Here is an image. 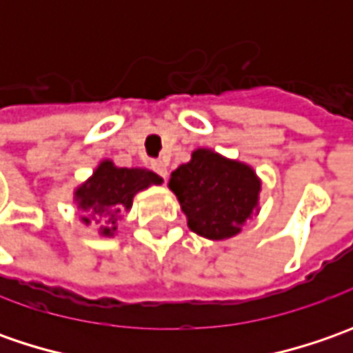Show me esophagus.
I'll return each mask as SVG.
<instances>
[{
  "instance_id": "esophagus-1",
  "label": "esophagus",
  "mask_w": 353,
  "mask_h": 353,
  "mask_svg": "<svg viewBox=\"0 0 353 353\" xmlns=\"http://www.w3.org/2000/svg\"><path fill=\"white\" fill-rule=\"evenodd\" d=\"M151 169L155 170L157 174H159L163 181H167V174H169V172H167V167H165L161 161H153V163H151Z\"/></svg>"
}]
</instances>
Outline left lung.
Wrapping results in <instances>:
<instances>
[{
  "label": "left lung",
  "mask_w": 353,
  "mask_h": 353,
  "mask_svg": "<svg viewBox=\"0 0 353 353\" xmlns=\"http://www.w3.org/2000/svg\"><path fill=\"white\" fill-rule=\"evenodd\" d=\"M169 188L186 214L188 228L208 239L236 236L257 208L261 183L251 167L196 149L192 159L172 170Z\"/></svg>",
  "instance_id": "left-lung-1"
}]
</instances>
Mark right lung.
Masks as SVG:
<instances>
[{"instance_id":"obj_1","label":"right lung","mask_w":353,"mask_h":353,"mask_svg":"<svg viewBox=\"0 0 353 353\" xmlns=\"http://www.w3.org/2000/svg\"><path fill=\"white\" fill-rule=\"evenodd\" d=\"M163 179L145 169H119L112 161H103L102 165L96 169L82 186L76 190V202L78 208L90 210L92 220L102 218L105 224L102 225L103 236H112L116 232V220L121 212L131 208L133 196L151 186V184H161ZM84 224H90L88 216L82 218Z\"/></svg>"}]
</instances>
